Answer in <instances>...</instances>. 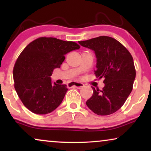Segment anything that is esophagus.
I'll use <instances>...</instances> for the list:
<instances>
[{
    "label": "esophagus",
    "instance_id": "esophagus-1",
    "mask_svg": "<svg viewBox=\"0 0 151 151\" xmlns=\"http://www.w3.org/2000/svg\"><path fill=\"white\" fill-rule=\"evenodd\" d=\"M69 86H74V87H76L77 88H82L84 87V84L81 83V82H71L69 84Z\"/></svg>",
    "mask_w": 151,
    "mask_h": 151
}]
</instances>
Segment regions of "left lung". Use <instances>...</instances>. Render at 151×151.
<instances>
[{
  "label": "left lung",
  "mask_w": 151,
  "mask_h": 151,
  "mask_svg": "<svg viewBox=\"0 0 151 151\" xmlns=\"http://www.w3.org/2000/svg\"><path fill=\"white\" fill-rule=\"evenodd\" d=\"M78 43L94 51L97 62L94 73L99 79H104L102 91L92 87L93 93L86 105L97 115L116 112L133 89L136 75L133 57L125 47L111 37L99 36Z\"/></svg>",
  "instance_id": "obj_1"
}]
</instances>
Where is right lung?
<instances>
[{
	"instance_id": "add662e5",
	"label": "right lung",
	"mask_w": 151,
	"mask_h": 151,
	"mask_svg": "<svg viewBox=\"0 0 151 151\" xmlns=\"http://www.w3.org/2000/svg\"><path fill=\"white\" fill-rule=\"evenodd\" d=\"M77 43L42 37L29 43L14 67V87L24 106L32 113L52 112L63 102L68 91L65 84L51 81L53 69L60 68L65 55L79 49Z\"/></svg>"
}]
</instances>
